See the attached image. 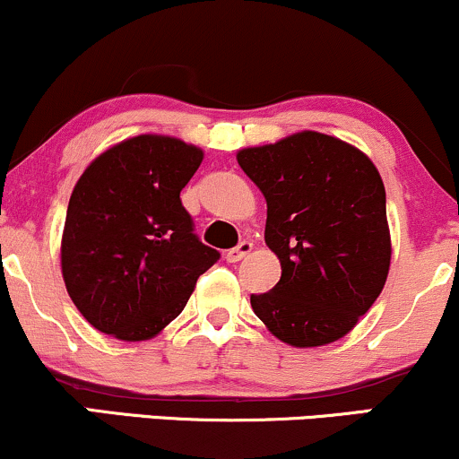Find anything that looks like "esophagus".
I'll return each mask as SVG.
<instances>
[{"mask_svg": "<svg viewBox=\"0 0 459 459\" xmlns=\"http://www.w3.org/2000/svg\"><path fill=\"white\" fill-rule=\"evenodd\" d=\"M252 252V244L250 241H241L239 246H235V247H230L229 252H226L224 255V259L229 261V263H237V261H241L244 259V256H247Z\"/></svg>", "mask_w": 459, "mask_h": 459, "instance_id": "esophagus-1", "label": "esophagus"}]
</instances>
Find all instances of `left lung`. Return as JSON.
I'll list each match as a JSON object with an SVG mask.
<instances>
[{
	"label": "left lung",
	"mask_w": 459,
	"mask_h": 459,
	"mask_svg": "<svg viewBox=\"0 0 459 459\" xmlns=\"http://www.w3.org/2000/svg\"><path fill=\"white\" fill-rule=\"evenodd\" d=\"M237 161L267 200L265 244L282 267L272 291L252 293V310L282 343L339 341L391 267L380 172L356 146L317 131L244 149Z\"/></svg>",
	"instance_id": "obj_1"
}]
</instances>
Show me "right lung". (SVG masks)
<instances>
[{"instance_id":"1","label":"right lung","mask_w":459,"mask_h":459,"mask_svg":"<svg viewBox=\"0 0 459 459\" xmlns=\"http://www.w3.org/2000/svg\"><path fill=\"white\" fill-rule=\"evenodd\" d=\"M200 161L198 146L146 134L101 152L79 177L62 233V276L79 313L103 334H160L220 259L181 203Z\"/></svg>"}]
</instances>
